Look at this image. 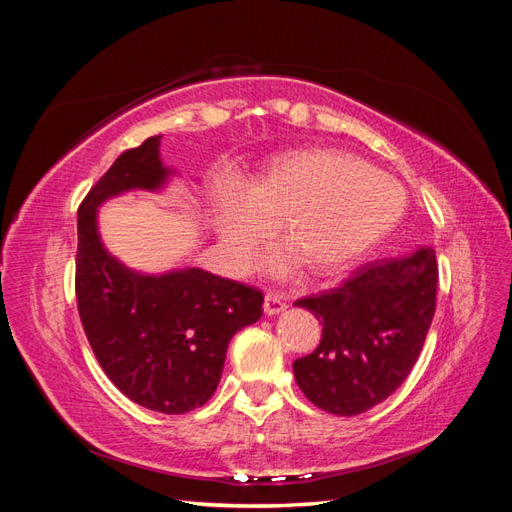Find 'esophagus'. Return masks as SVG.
<instances>
[{"label":"esophagus","mask_w":512,"mask_h":512,"mask_svg":"<svg viewBox=\"0 0 512 512\" xmlns=\"http://www.w3.org/2000/svg\"><path fill=\"white\" fill-rule=\"evenodd\" d=\"M284 309H286V301L282 299V294L269 290V292L265 294V312H267L269 316H275V314L284 312Z\"/></svg>","instance_id":"1"}]
</instances>
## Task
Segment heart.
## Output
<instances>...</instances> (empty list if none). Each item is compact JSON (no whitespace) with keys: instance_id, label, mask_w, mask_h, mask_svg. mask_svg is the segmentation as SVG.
<instances>
[{"instance_id":"obj_1","label":"heart","mask_w":512,"mask_h":512,"mask_svg":"<svg viewBox=\"0 0 512 512\" xmlns=\"http://www.w3.org/2000/svg\"><path fill=\"white\" fill-rule=\"evenodd\" d=\"M404 188L384 170L331 147L277 158L250 192L226 194L222 241L237 265H247L271 224L307 273H329L378 243L404 218ZM275 267L284 260L275 258Z\"/></svg>"}]
</instances>
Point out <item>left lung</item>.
Returning <instances> with one entry per match:
<instances>
[{
	"label": "left lung",
	"instance_id": "1",
	"mask_svg": "<svg viewBox=\"0 0 512 512\" xmlns=\"http://www.w3.org/2000/svg\"><path fill=\"white\" fill-rule=\"evenodd\" d=\"M436 252L376 260L329 290L297 299L322 324L316 350L292 363L320 410L356 416L393 395L423 350L436 312Z\"/></svg>",
	"mask_w": 512,
	"mask_h": 512
}]
</instances>
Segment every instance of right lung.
Instances as JSON below:
<instances>
[{
	"label": "right lung",
	"instance_id": "1",
	"mask_svg": "<svg viewBox=\"0 0 512 512\" xmlns=\"http://www.w3.org/2000/svg\"><path fill=\"white\" fill-rule=\"evenodd\" d=\"M160 138L123 151L83 198L74 290L87 342L117 389L153 412L185 414L218 389L230 337L262 316L265 297L203 269L136 275L106 254L96 209L119 192L160 188Z\"/></svg>",
	"mask_w": 512,
	"mask_h": 512
}]
</instances>
